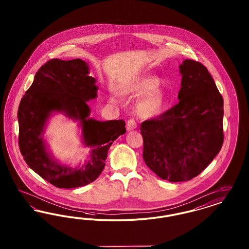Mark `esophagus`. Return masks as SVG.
I'll list each match as a JSON object with an SVG mask.
<instances>
[{
	"label": "esophagus",
	"mask_w": 249,
	"mask_h": 249,
	"mask_svg": "<svg viewBox=\"0 0 249 249\" xmlns=\"http://www.w3.org/2000/svg\"><path fill=\"white\" fill-rule=\"evenodd\" d=\"M126 128L127 130H134L136 128V122L133 119H130L127 121V124H126Z\"/></svg>",
	"instance_id": "esophagus-1"
}]
</instances>
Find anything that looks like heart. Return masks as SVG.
Here are the masks:
<instances>
[{
	"instance_id": "1",
	"label": "heart",
	"mask_w": 249,
	"mask_h": 249,
	"mask_svg": "<svg viewBox=\"0 0 249 249\" xmlns=\"http://www.w3.org/2000/svg\"><path fill=\"white\" fill-rule=\"evenodd\" d=\"M160 86L159 78L155 76H146L139 80L128 90L127 94L133 96H144L137 104V112L143 118H149L159 114L165 107L167 97L161 89H157ZM112 101L116 99L111 97Z\"/></svg>"
}]
</instances>
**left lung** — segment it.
Masks as SVG:
<instances>
[{
	"label": "left lung",
	"instance_id": "1",
	"mask_svg": "<svg viewBox=\"0 0 249 249\" xmlns=\"http://www.w3.org/2000/svg\"><path fill=\"white\" fill-rule=\"evenodd\" d=\"M179 68L178 104L140 125L145 164L170 182L199 176L224 140L223 98L210 72L193 59H185Z\"/></svg>",
	"mask_w": 249,
	"mask_h": 249
}]
</instances>
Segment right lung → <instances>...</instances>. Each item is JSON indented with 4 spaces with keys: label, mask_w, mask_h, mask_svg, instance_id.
<instances>
[{
    "label": "right lung",
    "mask_w": 249,
    "mask_h": 249,
    "mask_svg": "<svg viewBox=\"0 0 249 249\" xmlns=\"http://www.w3.org/2000/svg\"><path fill=\"white\" fill-rule=\"evenodd\" d=\"M95 82L82 59H52L36 72L20 101L19 150L29 167L57 188H78L93 182L105 168L109 147L126 132L123 119L101 122L88 119L90 110L87 102L97 96ZM52 111L81 120L84 142L93 148L91 160L81 168L61 166L47 154L40 134Z\"/></svg>",
    "instance_id": "right-lung-1"
}]
</instances>
